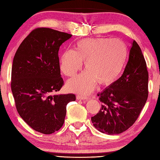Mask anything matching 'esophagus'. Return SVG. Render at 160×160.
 Returning a JSON list of instances; mask_svg holds the SVG:
<instances>
[{"instance_id": "obj_1", "label": "esophagus", "mask_w": 160, "mask_h": 160, "mask_svg": "<svg viewBox=\"0 0 160 160\" xmlns=\"http://www.w3.org/2000/svg\"><path fill=\"white\" fill-rule=\"evenodd\" d=\"M76 98H77L78 100H80V101H81V100H82V101H84V100H87V99H88V98H87V97H84V96H80V95L77 96Z\"/></svg>"}]
</instances>
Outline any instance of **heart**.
Segmentation results:
<instances>
[{
  "label": "heart",
  "instance_id": "1",
  "mask_svg": "<svg viewBox=\"0 0 160 160\" xmlns=\"http://www.w3.org/2000/svg\"><path fill=\"white\" fill-rule=\"evenodd\" d=\"M128 49L117 39L86 38L76 43L73 50H68L60 58V69L65 76L73 77L84 62L86 71L67 83L72 92L87 95L96 83L109 85L120 76L126 64Z\"/></svg>",
  "mask_w": 160,
  "mask_h": 160
}]
</instances>
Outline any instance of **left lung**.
<instances>
[{
	"label": "left lung",
	"instance_id": "1",
	"mask_svg": "<svg viewBox=\"0 0 160 160\" xmlns=\"http://www.w3.org/2000/svg\"><path fill=\"white\" fill-rule=\"evenodd\" d=\"M148 73L142 50L135 41L131 46L123 73L101 93V108L92 117L97 130L118 134L131 127L139 117L148 96Z\"/></svg>",
	"mask_w": 160,
	"mask_h": 160
}]
</instances>
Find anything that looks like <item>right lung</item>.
<instances>
[{"instance_id": "add662e5", "label": "right lung", "mask_w": 160, "mask_h": 160, "mask_svg": "<svg viewBox=\"0 0 160 160\" xmlns=\"http://www.w3.org/2000/svg\"><path fill=\"white\" fill-rule=\"evenodd\" d=\"M71 34L48 28L33 30L18 47L12 67L16 108L37 132L49 134L63 126L67 105L76 95L54 94L64 85L58 52Z\"/></svg>"}]
</instances>
